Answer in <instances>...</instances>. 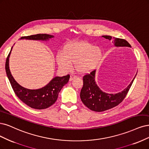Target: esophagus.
<instances>
[{
	"mask_svg": "<svg viewBox=\"0 0 149 149\" xmlns=\"http://www.w3.org/2000/svg\"><path fill=\"white\" fill-rule=\"evenodd\" d=\"M76 75H74V74H71V75H70V81H71L72 80H73V79H74V78H76Z\"/></svg>",
	"mask_w": 149,
	"mask_h": 149,
	"instance_id": "34e87169",
	"label": "esophagus"
}]
</instances>
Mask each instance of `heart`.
<instances>
[{
  "label": "heart",
  "mask_w": 149,
  "mask_h": 149,
  "mask_svg": "<svg viewBox=\"0 0 149 149\" xmlns=\"http://www.w3.org/2000/svg\"><path fill=\"white\" fill-rule=\"evenodd\" d=\"M101 49L87 42H74L64 46L62 52L56 55L59 67L70 70L71 64L79 73H86L93 70L101 60Z\"/></svg>",
  "instance_id": "b5f03b06"
}]
</instances>
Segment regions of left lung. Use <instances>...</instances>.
Instances as JSON below:
<instances>
[{"instance_id": "obj_1", "label": "left lung", "mask_w": 149, "mask_h": 149, "mask_svg": "<svg viewBox=\"0 0 149 149\" xmlns=\"http://www.w3.org/2000/svg\"><path fill=\"white\" fill-rule=\"evenodd\" d=\"M107 39L112 40L115 47H131V45L126 40L112 38L111 36H102ZM95 73L94 70L83 77V86L81 89L80 97L83 103L92 111L101 112L118 105L123 101L127 95L131 86L134 80L133 78L131 83L123 91L116 94H108L102 91L97 86L95 81Z\"/></svg>"}]
</instances>
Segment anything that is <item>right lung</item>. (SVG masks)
I'll return each instance as SVG.
<instances>
[{
  "label": "right lung",
  "instance_id": "1",
  "mask_svg": "<svg viewBox=\"0 0 149 149\" xmlns=\"http://www.w3.org/2000/svg\"><path fill=\"white\" fill-rule=\"evenodd\" d=\"M54 38L53 35L46 34H38L22 37L19 39L47 41ZM11 50L8 55L6 63V70L8 78L12 88L18 98L24 104L34 109H45L53 105L57 100L58 94L63 86L67 84L70 79L68 74L62 77L55 76L49 83L42 88L38 89H29L19 85L15 81L10 72L9 67V58Z\"/></svg>",
  "mask_w": 149,
  "mask_h": 149
}]
</instances>
